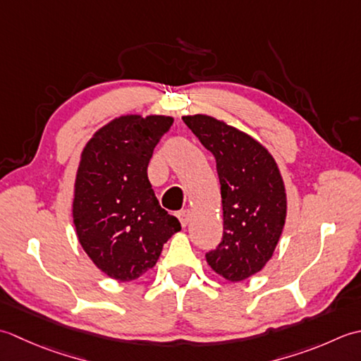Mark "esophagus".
I'll return each instance as SVG.
<instances>
[{
  "label": "esophagus",
  "mask_w": 361,
  "mask_h": 361,
  "mask_svg": "<svg viewBox=\"0 0 361 361\" xmlns=\"http://www.w3.org/2000/svg\"><path fill=\"white\" fill-rule=\"evenodd\" d=\"M178 218H179L182 227H185L190 223V219H191V212L190 210H182V212L178 213Z\"/></svg>",
  "instance_id": "obj_1"
}]
</instances>
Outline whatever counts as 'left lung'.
I'll return each mask as SVG.
<instances>
[{
    "instance_id": "left-lung-1",
    "label": "left lung",
    "mask_w": 361,
    "mask_h": 361,
    "mask_svg": "<svg viewBox=\"0 0 361 361\" xmlns=\"http://www.w3.org/2000/svg\"><path fill=\"white\" fill-rule=\"evenodd\" d=\"M216 160L221 185L223 241L205 254L229 282L246 281L274 254L286 219V190L274 157L246 132L215 116H182Z\"/></svg>"
}]
</instances>
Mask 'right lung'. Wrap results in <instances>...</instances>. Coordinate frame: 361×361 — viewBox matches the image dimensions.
I'll return each mask as SVG.
<instances>
[{
    "label": "right lung",
    "mask_w": 361,
    "mask_h": 361,
    "mask_svg": "<svg viewBox=\"0 0 361 361\" xmlns=\"http://www.w3.org/2000/svg\"><path fill=\"white\" fill-rule=\"evenodd\" d=\"M173 116L121 115L94 132L80 152L73 224L94 267L120 282L156 267L179 219L160 207L148 164Z\"/></svg>",
    "instance_id": "1"
}]
</instances>
